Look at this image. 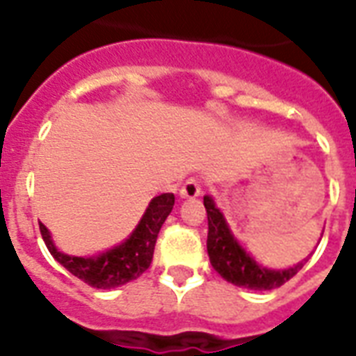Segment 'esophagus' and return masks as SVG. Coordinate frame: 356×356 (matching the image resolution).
<instances>
[{"label":"esophagus","mask_w":356,"mask_h":356,"mask_svg":"<svg viewBox=\"0 0 356 356\" xmlns=\"http://www.w3.org/2000/svg\"><path fill=\"white\" fill-rule=\"evenodd\" d=\"M181 197H184V200H194V197H197V195L201 194V184H200V179L197 177H190L186 183L181 186Z\"/></svg>","instance_id":"34e87169"}]
</instances>
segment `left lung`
<instances>
[{
  "label": "left lung",
  "instance_id": "1",
  "mask_svg": "<svg viewBox=\"0 0 356 356\" xmlns=\"http://www.w3.org/2000/svg\"><path fill=\"white\" fill-rule=\"evenodd\" d=\"M203 205L209 218V236H207V251L212 268L234 286L249 288V290H273L290 281L305 266L299 262L288 270H268L257 262L245 249L236 242L225 218L216 207L211 195L203 197Z\"/></svg>",
  "mask_w": 356,
  "mask_h": 356
}]
</instances>
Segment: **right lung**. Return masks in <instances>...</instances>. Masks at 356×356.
<instances>
[{"mask_svg":"<svg viewBox=\"0 0 356 356\" xmlns=\"http://www.w3.org/2000/svg\"><path fill=\"white\" fill-rule=\"evenodd\" d=\"M173 203H175L173 194H161L153 197L140 223L125 242L88 259L60 253L55 248L51 234L44 223H40V234L53 259L57 260L58 264H63L72 275L86 282L88 286L111 290V288L122 286L125 282L138 279L149 268L156 236H159L162 223L170 216Z\"/></svg>","mask_w":356,"mask_h":356,"instance_id":"obj_1","label":"right lung"}]
</instances>
